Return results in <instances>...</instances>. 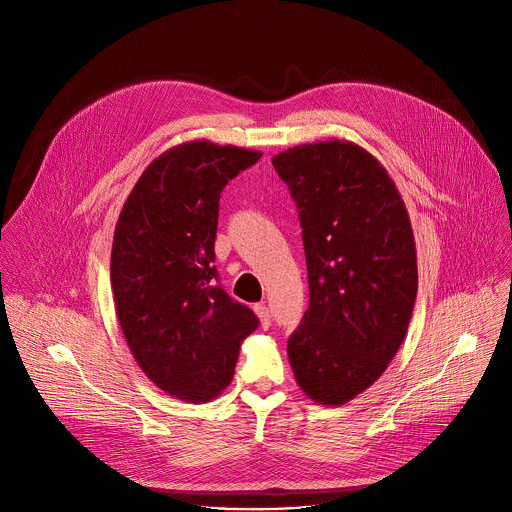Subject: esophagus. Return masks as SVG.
Returning a JSON list of instances; mask_svg holds the SVG:
<instances>
[{
  "label": "esophagus",
  "mask_w": 512,
  "mask_h": 512,
  "mask_svg": "<svg viewBox=\"0 0 512 512\" xmlns=\"http://www.w3.org/2000/svg\"><path fill=\"white\" fill-rule=\"evenodd\" d=\"M255 314L261 322V328H269L271 326V314H269V308L265 304H257L255 306Z\"/></svg>",
  "instance_id": "34e87169"
}]
</instances>
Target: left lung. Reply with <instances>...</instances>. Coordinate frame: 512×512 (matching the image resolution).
I'll list each match as a JSON object with an SVG mask.
<instances>
[{
	"label": "left lung",
	"mask_w": 512,
	"mask_h": 512,
	"mask_svg": "<svg viewBox=\"0 0 512 512\" xmlns=\"http://www.w3.org/2000/svg\"><path fill=\"white\" fill-rule=\"evenodd\" d=\"M273 168L296 200L310 308L287 340L300 389L344 405L397 354L417 296V255L405 202L387 170L352 141L304 143Z\"/></svg>",
	"instance_id": "1"
}]
</instances>
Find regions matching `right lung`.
Segmentation results:
<instances>
[{"label":"right lung","instance_id":"add662e5","mask_svg":"<svg viewBox=\"0 0 512 512\" xmlns=\"http://www.w3.org/2000/svg\"><path fill=\"white\" fill-rule=\"evenodd\" d=\"M261 152L188 141L143 170L113 235L115 312L139 369L162 391L206 403L233 381L241 342L259 326L218 285V198Z\"/></svg>","mask_w":512,"mask_h":512}]
</instances>
